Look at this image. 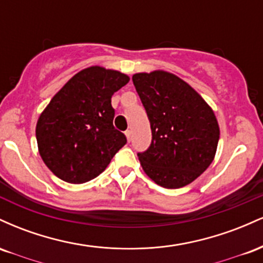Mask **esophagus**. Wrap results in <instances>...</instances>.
I'll return each mask as SVG.
<instances>
[{
	"label": "esophagus",
	"instance_id": "34e87169",
	"mask_svg": "<svg viewBox=\"0 0 263 263\" xmlns=\"http://www.w3.org/2000/svg\"><path fill=\"white\" fill-rule=\"evenodd\" d=\"M125 135H126V137H127V141L128 142L131 141V131H129V129H127V131L125 132Z\"/></svg>",
	"mask_w": 263,
	"mask_h": 263
}]
</instances>
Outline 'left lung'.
<instances>
[{
    "label": "left lung",
    "mask_w": 263,
    "mask_h": 263,
    "mask_svg": "<svg viewBox=\"0 0 263 263\" xmlns=\"http://www.w3.org/2000/svg\"><path fill=\"white\" fill-rule=\"evenodd\" d=\"M132 81L152 129L148 149L137 153L144 173L163 188L188 185L215 157L220 129L214 111L174 74L138 73Z\"/></svg>",
    "instance_id": "left-lung-1"
}]
</instances>
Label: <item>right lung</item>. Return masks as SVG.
Returning <instances> with one entry per match:
<instances>
[{
	"label": "right lung",
	"mask_w": 263,
	"mask_h": 263,
	"mask_svg": "<svg viewBox=\"0 0 263 263\" xmlns=\"http://www.w3.org/2000/svg\"><path fill=\"white\" fill-rule=\"evenodd\" d=\"M129 81L126 74L90 66L75 74L39 116V155L64 182L81 184L102 173L126 144L114 127V92Z\"/></svg>",
	"instance_id": "right-lung-1"
}]
</instances>
